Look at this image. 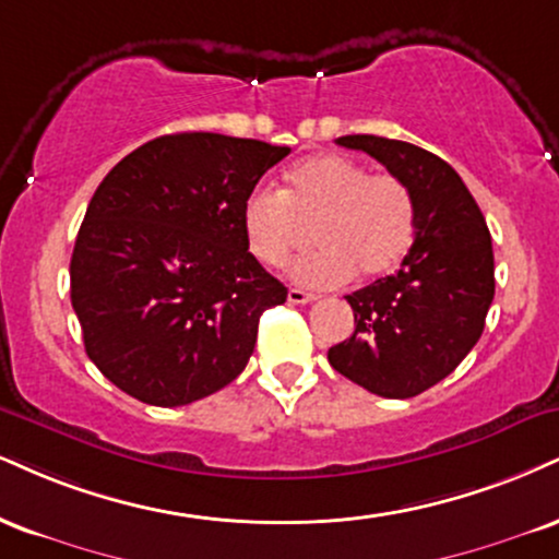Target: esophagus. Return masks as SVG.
<instances>
[{
	"mask_svg": "<svg viewBox=\"0 0 559 559\" xmlns=\"http://www.w3.org/2000/svg\"><path fill=\"white\" fill-rule=\"evenodd\" d=\"M318 297L309 292H301V288H288V301L292 305H307V301H314Z\"/></svg>",
	"mask_w": 559,
	"mask_h": 559,
	"instance_id": "34e87169",
	"label": "esophagus"
}]
</instances>
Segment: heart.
<instances>
[{"label": "heart", "mask_w": 559, "mask_h": 559, "mask_svg": "<svg viewBox=\"0 0 559 559\" xmlns=\"http://www.w3.org/2000/svg\"><path fill=\"white\" fill-rule=\"evenodd\" d=\"M312 226L318 247L288 265L301 286L333 288L359 271L378 278L406 258L416 237V200L393 174L322 153L294 164L284 192L254 187L241 205V231L262 265H284Z\"/></svg>", "instance_id": "1"}]
</instances>
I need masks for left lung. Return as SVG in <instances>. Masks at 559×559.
Instances as JSON below:
<instances>
[{
  "label": "left lung",
  "instance_id": "obj_1",
  "mask_svg": "<svg viewBox=\"0 0 559 559\" xmlns=\"http://www.w3.org/2000/svg\"><path fill=\"white\" fill-rule=\"evenodd\" d=\"M378 158L416 200V237L399 273L348 294L354 333L328 361L382 399H414L445 380L484 331L495 299L492 237L476 200L450 164L403 140H335Z\"/></svg>",
  "mask_w": 559,
  "mask_h": 559
}]
</instances>
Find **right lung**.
Instances as JSON below:
<instances>
[{
  "instance_id": "add662e5",
  "label": "right lung",
  "mask_w": 559,
  "mask_h": 559,
  "mask_svg": "<svg viewBox=\"0 0 559 559\" xmlns=\"http://www.w3.org/2000/svg\"><path fill=\"white\" fill-rule=\"evenodd\" d=\"M292 147L215 132L140 145L106 174L70 260L83 344L106 380L187 406L237 380L286 286L254 260L241 205Z\"/></svg>"
}]
</instances>
